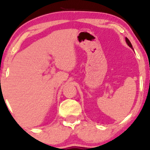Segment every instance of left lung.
<instances>
[{
  "label": "left lung",
  "mask_w": 150,
  "mask_h": 150,
  "mask_svg": "<svg viewBox=\"0 0 150 150\" xmlns=\"http://www.w3.org/2000/svg\"><path fill=\"white\" fill-rule=\"evenodd\" d=\"M125 39H126V42H127V45H128V46H129L130 48H132V49H133L132 45V43H131V42H130V41H129V40L128 38H127V37H126V38H125Z\"/></svg>",
  "instance_id": "1"
}]
</instances>
